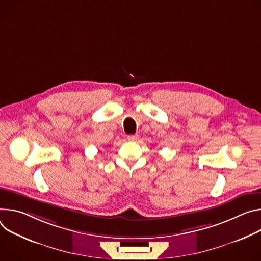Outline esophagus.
<instances>
[{
	"label": "esophagus",
	"instance_id": "34e87169",
	"mask_svg": "<svg viewBox=\"0 0 261 261\" xmlns=\"http://www.w3.org/2000/svg\"><path fill=\"white\" fill-rule=\"evenodd\" d=\"M138 139H139L138 135H129V136H127V140L128 141H136Z\"/></svg>",
	"mask_w": 261,
	"mask_h": 261
}]
</instances>
